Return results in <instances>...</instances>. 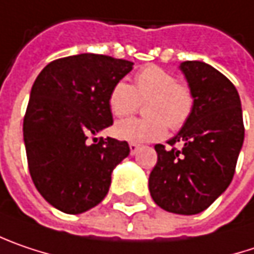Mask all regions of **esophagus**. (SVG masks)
<instances>
[{
  "instance_id": "obj_1",
  "label": "esophagus",
  "mask_w": 254,
  "mask_h": 254,
  "mask_svg": "<svg viewBox=\"0 0 254 254\" xmlns=\"http://www.w3.org/2000/svg\"><path fill=\"white\" fill-rule=\"evenodd\" d=\"M129 149H130V154L135 155V154L138 152V149H139V145L135 143V142H130V143H129Z\"/></svg>"
}]
</instances>
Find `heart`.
Wrapping results in <instances>:
<instances>
[{
  "mask_svg": "<svg viewBox=\"0 0 254 254\" xmlns=\"http://www.w3.org/2000/svg\"><path fill=\"white\" fill-rule=\"evenodd\" d=\"M143 105L145 118L119 121L113 132L119 139L129 142L158 141L165 136L167 125L172 130L184 127L194 109V95L184 83L158 66L139 70L135 83L119 80L109 93V108L116 118L135 113Z\"/></svg>",
  "mask_w": 254,
  "mask_h": 254,
  "instance_id": "1",
  "label": "heart"
}]
</instances>
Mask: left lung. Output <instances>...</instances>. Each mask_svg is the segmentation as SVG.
<instances>
[{
    "label": "left lung",
    "instance_id": "left-lung-1",
    "mask_svg": "<svg viewBox=\"0 0 254 254\" xmlns=\"http://www.w3.org/2000/svg\"><path fill=\"white\" fill-rule=\"evenodd\" d=\"M194 95V109L181 130L155 145L157 165L149 175L152 200L165 211L198 214L230 186L245 139L243 113L234 84L202 62L181 63ZM183 143L181 150L173 145Z\"/></svg>",
    "mask_w": 254,
    "mask_h": 254
}]
</instances>
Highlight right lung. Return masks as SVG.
<instances>
[{
	"label": "right lung",
	"instance_id": "obj_1",
	"mask_svg": "<svg viewBox=\"0 0 254 254\" xmlns=\"http://www.w3.org/2000/svg\"><path fill=\"white\" fill-rule=\"evenodd\" d=\"M133 63L83 53L57 59L31 87L23 124L31 180L57 210L80 214L102 201L113 168L129 155L127 141H87L113 124L109 93Z\"/></svg>",
	"mask_w": 254,
	"mask_h": 254
}]
</instances>
